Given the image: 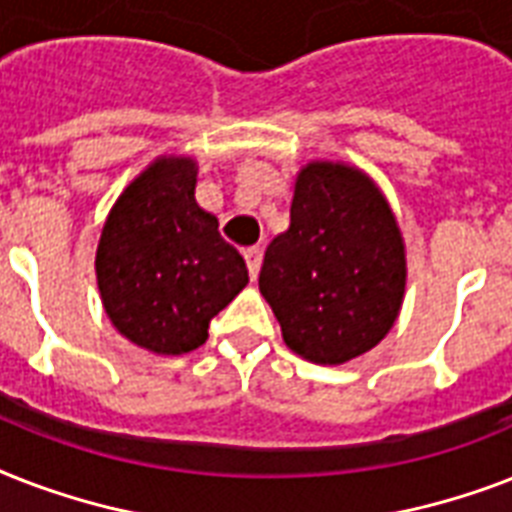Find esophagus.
Returning a JSON list of instances; mask_svg holds the SVG:
<instances>
[{
    "instance_id": "obj_1",
    "label": "esophagus",
    "mask_w": 512,
    "mask_h": 512,
    "mask_svg": "<svg viewBox=\"0 0 512 512\" xmlns=\"http://www.w3.org/2000/svg\"><path fill=\"white\" fill-rule=\"evenodd\" d=\"M244 257H247L249 276H252V279H255L257 273H260V265H263V249H260V247H249V249H244Z\"/></svg>"
}]
</instances>
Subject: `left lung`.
Here are the masks:
<instances>
[{
	"instance_id": "8db88e82",
	"label": "left lung",
	"mask_w": 512,
	"mask_h": 512,
	"mask_svg": "<svg viewBox=\"0 0 512 512\" xmlns=\"http://www.w3.org/2000/svg\"><path fill=\"white\" fill-rule=\"evenodd\" d=\"M260 292L305 361L337 366L372 350L406 292V244L380 185L345 162L305 164L289 228L265 249Z\"/></svg>"
}]
</instances>
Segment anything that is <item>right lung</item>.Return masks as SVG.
<instances>
[{"mask_svg": "<svg viewBox=\"0 0 512 512\" xmlns=\"http://www.w3.org/2000/svg\"><path fill=\"white\" fill-rule=\"evenodd\" d=\"M199 164L159 156L108 212L95 276L116 332L156 356H183L209 337V321L249 284L239 249L196 201Z\"/></svg>", "mask_w": 512, "mask_h": 512, "instance_id": "obj_1", "label": "right lung"}]
</instances>
